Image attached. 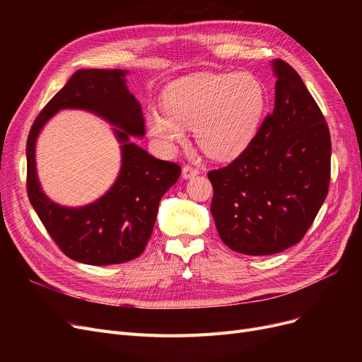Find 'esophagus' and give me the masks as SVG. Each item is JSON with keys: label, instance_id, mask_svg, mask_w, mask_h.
Returning <instances> with one entry per match:
<instances>
[{"label": "esophagus", "instance_id": "obj_1", "mask_svg": "<svg viewBox=\"0 0 362 362\" xmlns=\"http://www.w3.org/2000/svg\"><path fill=\"white\" fill-rule=\"evenodd\" d=\"M199 173V170L197 168V167H194V165H185L183 167V170H182V175H183V177L185 179H191V177H195Z\"/></svg>", "mask_w": 362, "mask_h": 362}]
</instances>
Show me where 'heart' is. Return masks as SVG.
<instances>
[{
	"mask_svg": "<svg viewBox=\"0 0 362 362\" xmlns=\"http://www.w3.org/2000/svg\"><path fill=\"white\" fill-rule=\"evenodd\" d=\"M265 105L264 88L246 73H199L170 83L164 108L148 111L152 136L165 146L185 139V126L208 157L230 160L252 141Z\"/></svg>",
	"mask_w": 362,
	"mask_h": 362,
	"instance_id": "1",
	"label": "heart"
}]
</instances>
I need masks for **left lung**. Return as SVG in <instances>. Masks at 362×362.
Wrapping results in <instances>:
<instances>
[{"label": "left lung", "mask_w": 362, "mask_h": 362, "mask_svg": "<svg viewBox=\"0 0 362 362\" xmlns=\"http://www.w3.org/2000/svg\"><path fill=\"white\" fill-rule=\"evenodd\" d=\"M274 110L229 165L208 173L221 240L245 255H273L298 243L330 183L329 126L300 76L273 62Z\"/></svg>", "instance_id": "8db88e82"}]
</instances>
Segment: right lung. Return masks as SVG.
I'll return each instance as SVG.
<instances>
[{
  "label": "right lung",
  "instance_id": "right-lung-1",
  "mask_svg": "<svg viewBox=\"0 0 362 362\" xmlns=\"http://www.w3.org/2000/svg\"><path fill=\"white\" fill-rule=\"evenodd\" d=\"M120 69L78 70L32 124L26 145L28 197L57 246L89 265L122 264L138 258L151 238L163 195L180 176V165L149 156L129 136H144L141 104L126 86ZM81 107L117 125L122 168L110 191L95 203L67 209L49 202L35 177L34 144L42 126L59 109Z\"/></svg>",
  "mask_w": 362,
  "mask_h": 362
}]
</instances>
